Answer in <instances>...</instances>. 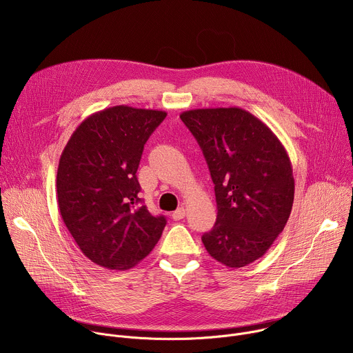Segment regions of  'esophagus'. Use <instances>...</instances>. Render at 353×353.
<instances>
[{
	"instance_id": "34e87169",
	"label": "esophagus",
	"mask_w": 353,
	"mask_h": 353,
	"mask_svg": "<svg viewBox=\"0 0 353 353\" xmlns=\"http://www.w3.org/2000/svg\"><path fill=\"white\" fill-rule=\"evenodd\" d=\"M185 216V210L181 207V208H179V210H176L173 214H172V218L174 219V221H180V219H183Z\"/></svg>"
}]
</instances>
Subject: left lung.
Returning <instances> with one entry per match:
<instances>
[{"label": "left lung", "mask_w": 353, "mask_h": 353, "mask_svg": "<svg viewBox=\"0 0 353 353\" xmlns=\"http://www.w3.org/2000/svg\"><path fill=\"white\" fill-rule=\"evenodd\" d=\"M180 119L203 149L215 184L216 222L201 237L207 251L229 268L254 263L283 230L293 205L283 145L240 108L187 110Z\"/></svg>", "instance_id": "8db88e82"}]
</instances>
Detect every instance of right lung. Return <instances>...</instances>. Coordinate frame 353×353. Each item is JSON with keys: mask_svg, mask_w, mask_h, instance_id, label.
<instances>
[{"mask_svg": "<svg viewBox=\"0 0 353 353\" xmlns=\"http://www.w3.org/2000/svg\"><path fill=\"white\" fill-rule=\"evenodd\" d=\"M166 112L113 106L85 119L67 142L57 170L61 218L94 264L123 271L143 260L166 226L138 196L143 145Z\"/></svg>", "mask_w": 353, "mask_h": 353, "instance_id": "obj_1", "label": "right lung"}]
</instances>
